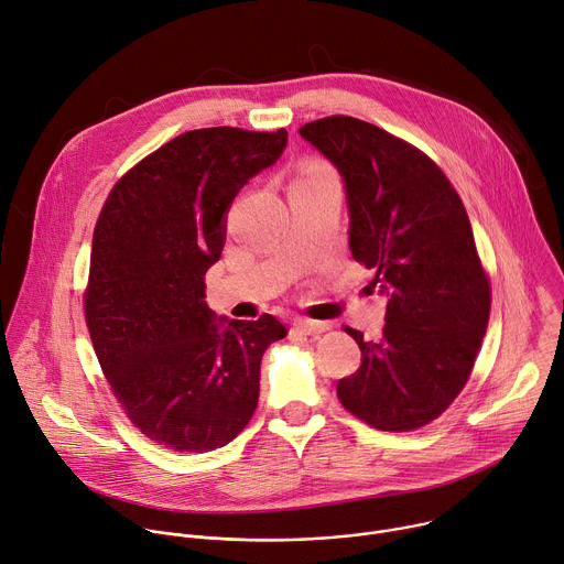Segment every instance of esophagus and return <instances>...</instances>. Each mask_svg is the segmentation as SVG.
Segmentation results:
<instances>
[{"mask_svg":"<svg viewBox=\"0 0 564 564\" xmlns=\"http://www.w3.org/2000/svg\"><path fill=\"white\" fill-rule=\"evenodd\" d=\"M292 328L301 335H322L328 330V324L326 322H315V319H296L292 324Z\"/></svg>","mask_w":564,"mask_h":564,"instance_id":"obj_1","label":"esophagus"}]
</instances>
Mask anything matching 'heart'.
I'll list each match as a JSON object with an SVG mask.
<instances>
[{"label": "heart", "mask_w": 564, "mask_h": 564, "mask_svg": "<svg viewBox=\"0 0 564 564\" xmlns=\"http://www.w3.org/2000/svg\"><path fill=\"white\" fill-rule=\"evenodd\" d=\"M333 171L324 164V162H317V160H311L305 162L299 171V177H311V175H330Z\"/></svg>", "instance_id": "b5f03b06"}]
</instances>
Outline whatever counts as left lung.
<instances>
[{
  "label": "left lung",
  "mask_w": 564,
  "mask_h": 564,
  "mask_svg": "<svg viewBox=\"0 0 564 564\" xmlns=\"http://www.w3.org/2000/svg\"><path fill=\"white\" fill-rule=\"evenodd\" d=\"M299 134L341 173L350 253L389 296L380 339L344 326L362 365L337 382V398L376 430H419L466 387L490 317L464 202L423 150L373 123L335 115Z\"/></svg>",
  "instance_id": "obj_1"
}]
</instances>
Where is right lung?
<instances>
[{
    "mask_svg": "<svg viewBox=\"0 0 564 564\" xmlns=\"http://www.w3.org/2000/svg\"><path fill=\"white\" fill-rule=\"evenodd\" d=\"M285 143V128L184 132L132 166L98 214L85 324L126 416L169 449L234 441L259 404L265 348L288 335L272 315L218 326L204 301L225 214Z\"/></svg>",
    "mask_w": 564,
    "mask_h": 564,
    "instance_id": "add662e5",
    "label": "right lung"
}]
</instances>
